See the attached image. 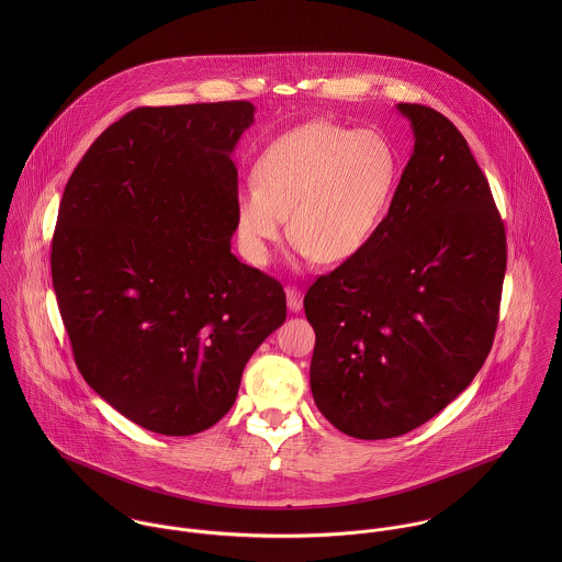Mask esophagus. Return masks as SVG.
Returning <instances> with one entry per match:
<instances>
[{
  "instance_id": "obj_1",
  "label": "esophagus",
  "mask_w": 562,
  "mask_h": 562,
  "mask_svg": "<svg viewBox=\"0 0 562 562\" xmlns=\"http://www.w3.org/2000/svg\"><path fill=\"white\" fill-rule=\"evenodd\" d=\"M285 296H288V310H290V312L296 314V312L303 310V292H301L299 288H292V285H290V288L285 290Z\"/></svg>"
}]
</instances>
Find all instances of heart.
Segmentation results:
<instances>
[{
  "mask_svg": "<svg viewBox=\"0 0 562 562\" xmlns=\"http://www.w3.org/2000/svg\"><path fill=\"white\" fill-rule=\"evenodd\" d=\"M401 181V158L379 132L312 121L270 143L255 164V183L236 192L241 250L266 263L290 238L305 257L341 263L381 229Z\"/></svg>",
  "mask_w": 562,
  "mask_h": 562,
  "instance_id": "1",
  "label": "heart"
}]
</instances>
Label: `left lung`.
<instances>
[{"label":"left lung","mask_w":562,"mask_h":562,"mask_svg":"<svg viewBox=\"0 0 562 562\" xmlns=\"http://www.w3.org/2000/svg\"><path fill=\"white\" fill-rule=\"evenodd\" d=\"M415 147L372 241L305 294L316 330L312 394L357 439L422 426L479 374L506 272V232L463 134L398 103Z\"/></svg>","instance_id":"obj_1"}]
</instances>
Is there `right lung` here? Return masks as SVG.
I'll list each match as a JSON object with an SVG mask.
<instances>
[{"mask_svg":"<svg viewBox=\"0 0 562 562\" xmlns=\"http://www.w3.org/2000/svg\"><path fill=\"white\" fill-rule=\"evenodd\" d=\"M250 101L136 108L67 181L52 279L83 381L138 426L186 437L234 406L283 285L232 252V151Z\"/></svg>","mask_w":562,"mask_h":562,"instance_id":"add662e5","label":"right lung"}]
</instances>
